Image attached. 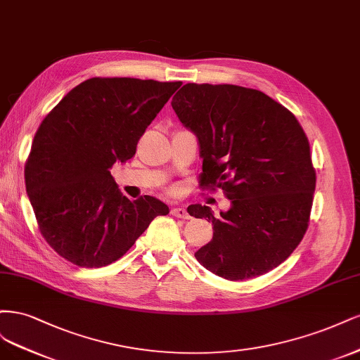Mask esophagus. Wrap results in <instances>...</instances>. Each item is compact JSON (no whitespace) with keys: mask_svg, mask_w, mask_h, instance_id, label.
Masks as SVG:
<instances>
[{"mask_svg":"<svg viewBox=\"0 0 360 360\" xmlns=\"http://www.w3.org/2000/svg\"><path fill=\"white\" fill-rule=\"evenodd\" d=\"M170 214H172L173 217H176V218H184V219H188V218H190V215H188L187 210H185L184 206H176V207H173V210L170 211Z\"/></svg>","mask_w":360,"mask_h":360,"instance_id":"1","label":"esophagus"}]
</instances>
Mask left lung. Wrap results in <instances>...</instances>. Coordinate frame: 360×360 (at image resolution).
Returning a JSON list of instances; mask_svg holds the SVG:
<instances>
[{
    "label": "left lung",
    "instance_id": "left-lung-1",
    "mask_svg": "<svg viewBox=\"0 0 360 360\" xmlns=\"http://www.w3.org/2000/svg\"><path fill=\"white\" fill-rule=\"evenodd\" d=\"M172 108L199 142L202 185L221 187L230 200L217 217L210 206H188L214 226L197 262L230 281L272 271L308 229L316 170L302 127L264 92L236 85L187 84Z\"/></svg>",
    "mask_w": 360,
    "mask_h": 360
}]
</instances>
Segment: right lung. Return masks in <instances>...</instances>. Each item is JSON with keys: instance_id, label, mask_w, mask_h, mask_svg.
Listing matches in <instances>:
<instances>
[{"instance_id": "add662e5", "label": "right lung", "mask_w": 360, "mask_h": 360, "mask_svg": "<svg viewBox=\"0 0 360 360\" xmlns=\"http://www.w3.org/2000/svg\"><path fill=\"white\" fill-rule=\"evenodd\" d=\"M181 82L92 77L56 104L34 136L25 185L46 242L80 268L118 260L169 206L130 200L110 167L136 154L139 139Z\"/></svg>"}]
</instances>
